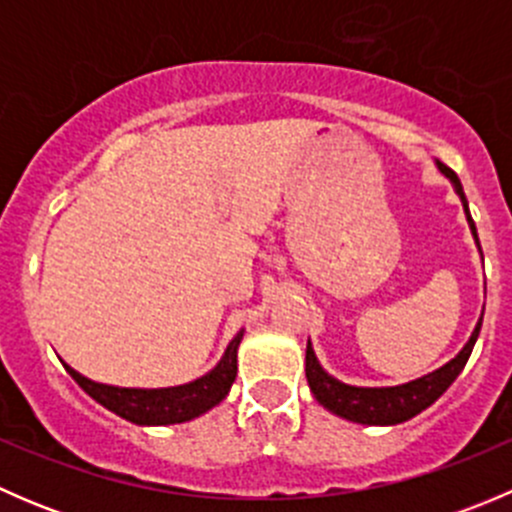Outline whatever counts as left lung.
<instances>
[{"label":"left lung","mask_w":512,"mask_h":512,"mask_svg":"<svg viewBox=\"0 0 512 512\" xmlns=\"http://www.w3.org/2000/svg\"><path fill=\"white\" fill-rule=\"evenodd\" d=\"M438 170H441L446 178H451L453 188H456V193L461 195L468 225H471L473 237H476L478 242L476 223H473L471 213H468V200L466 195H463L461 180H458V175L453 173L448 165L438 163ZM480 324H483V317H480L476 329H473L471 339H468V344L461 349V354H458L456 359H451L446 366L433 371V374L421 376V379L409 381V384L404 386H389V389H361V386H349V384H342V381L332 379V376L319 366L312 344L307 342V364H304V371H307L309 389H312L314 399H317L324 409L347 418V421L369 423V426H391V423L409 421V418L421 414L423 409H428V406H431L433 401H436L438 396H441L443 391L456 381V376L461 374L463 366H466L473 347H476Z\"/></svg>","instance_id":"8db88e82"}]
</instances>
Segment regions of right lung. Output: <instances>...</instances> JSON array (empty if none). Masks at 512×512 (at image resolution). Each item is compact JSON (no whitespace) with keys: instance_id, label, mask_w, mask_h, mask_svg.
Instances as JSON below:
<instances>
[{"instance_id":"add662e5","label":"right lung","mask_w":512,"mask_h":512,"mask_svg":"<svg viewBox=\"0 0 512 512\" xmlns=\"http://www.w3.org/2000/svg\"><path fill=\"white\" fill-rule=\"evenodd\" d=\"M242 332L237 334L225 349V356L218 361L213 371H208L200 379L183 386H170V389H118V386L96 384L86 379L79 371L66 366L71 379L98 401L126 421L138 426H165V423H183L190 418L205 414L213 406H218L230 391L232 381L237 376V347H240Z\"/></svg>"}]
</instances>
